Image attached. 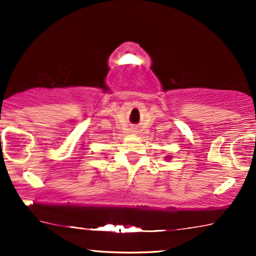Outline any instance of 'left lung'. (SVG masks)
Masks as SVG:
<instances>
[{"label":"left lung","instance_id":"left-lung-1","mask_svg":"<svg viewBox=\"0 0 256 256\" xmlns=\"http://www.w3.org/2000/svg\"><path fill=\"white\" fill-rule=\"evenodd\" d=\"M166 158H170V156H166Z\"/></svg>","mask_w":256,"mask_h":256}]
</instances>
